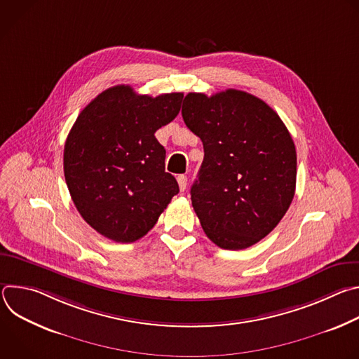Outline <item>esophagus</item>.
<instances>
[{
  "label": "esophagus",
  "mask_w": 359,
  "mask_h": 359,
  "mask_svg": "<svg viewBox=\"0 0 359 359\" xmlns=\"http://www.w3.org/2000/svg\"><path fill=\"white\" fill-rule=\"evenodd\" d=\"M177 183H179L180 190L184 191L186 187H187V177H186L184 175H179V176H177Z\"/></svg>",
  "instance_id": "1"
}]
</instances>
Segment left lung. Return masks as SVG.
<instances>
[{"label": "left lung", "mask_w": 359, "mask_h": 359, "mask_svg": "<svg viewBox=\"0 0 359 359\" xmlns=\"http://www.w3.org/2000/svg\"><path fill=\"white\" fill-rule=\"evenodd\" d=\"M182 116L204 149L190 190L204 233L224 250L259 243L295 193L297 153L288 129L264 100L237 89L190 92Z\"/></svg>", "instance_id": "obj_1"}]
</instances>
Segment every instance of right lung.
<instances>
[{
    "instance_id": "add662e5",
    "label": "right lung",
    "mask_w": 359,
    "mask_h": 359,
    "mask_svg": "<svg viewBox=\"0 0 359 359\" xmlns=\"http://www.w3.org/2000/svg\"><path fill=\"white\" fill-rule=\"evenodd\" d=\"M183 93L137 95L129 85L99 93L76 118L65 142L64 173L83 220L116 243H133L156 224L176 179L155 132L180 111Z\"/></svg>"
}]
</instances>
